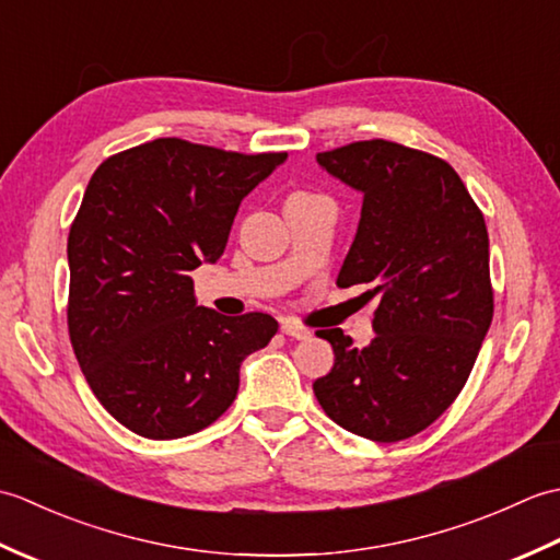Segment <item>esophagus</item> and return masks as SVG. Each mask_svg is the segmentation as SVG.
Listing matches in <instances>:
<instances>
[{"instance_id": "esophagus-1", "label": "esophagus", "mask_w": 560, "mask_h": 560, "mask_svg": "<svg viewBox=\"0 0 560 560\" xmlns=\"http://www.w3.org/2000/svg\"><path fill=\"white\" fill-rule=\"evenodd\" d=\"M281 331L287 337H291V339H307V337H311V329L299 325V323H293V319H287V323H281Z\"/></svg>"}]
</instances>
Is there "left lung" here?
Segmentation results:
<instances>
[{
  "mask_svg": "<svg viewBox=\"0 0 560 560\" xmlns=\"http://www.w3.org/2000/svg\"><path fill=\"white\" fill-rule=\"evenodd\" d=\"M317 163L363 195L359 231L337 287L380 295L363 349L319 329L335 368L313 383L319 407L347 431L397 443L457 399L493 319L489 231L450 163L371 139L317 153Z\"/></svg>",
  "mask_w": 560,
  "mask_h": 560,
  "instance_id": "left-lung-1",
  "label": "left lung"
}]
</instances>
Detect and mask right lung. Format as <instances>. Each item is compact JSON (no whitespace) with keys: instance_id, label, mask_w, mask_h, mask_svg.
Returning a JSON list of instances; mask_svg holds the SVG:
<instances>
[{"instance_id":"right-lung-1","label":"right lung","mask_w":560,"mask_h":560,"mask_svg":"<svg viewBox=\"0 0 560 560\" xmlns=\"http://www.w3.org/2000/svg\"><path fill=\"white\" fill-rule=\"evenodd\" d=\"M289 153H235L168 137L105 159L69 229L67 325L81 373L113 419L151 440L211 425L241 363L279 323L195 301L189 271L217 261L241 201Z\"/></svg>"}]
</instances>
